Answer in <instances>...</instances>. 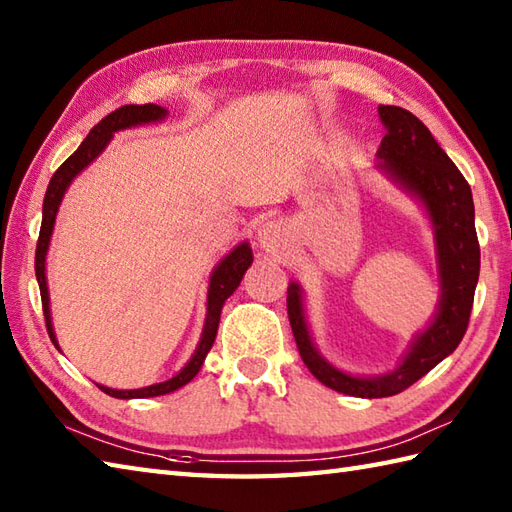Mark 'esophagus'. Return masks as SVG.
I'll list each match as a JSON object with an SVG mask.
<instances>
[{"label": "esophagus", "mask_w": 512, "mask_h": 512, "mask_svg": "<svg viewBox=\"0 0 512 512\" xmlns=\"http://www.w3.org/2000/svg\"><path fill=\"white\" fill-rule=\"evenodd\" d=\"M259 246H262L266 253H279L284 244L288 242V228L273 220V222H266L262 228H259Z\"/></svg>", "instance_id": "obj_1"}]
</instances>
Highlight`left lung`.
<instances>
[{
    "instance_id": "1",
    "label": "left lung",
    "mask_w": 512,
    "mask_h": 512,
    "mask_svg": "<svg viewBox=\"0 0 512 512\" xmlns=\"http://www.w3.org/2000/svg\"><path fill=\"white\" fill-rule=\"evenodd\" d=\"M387 134L376 151L378 169L398 182L427 209L436 235L440 301L429 328L413 339L407 356L394 372L383 376H352L330 365L317 352L303 314L301 288H288V319L303 363L325 387L356 398H387L400 394L431 372L460 345L469 328L477 277L480 244L475 233V206L469 182L444 154L420 118L396 105L378 107Z\"/></svg>"
}]
</instances>
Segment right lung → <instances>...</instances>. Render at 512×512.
<instances>
[{
  "mask_svg": "<svg viewBox=\"0 0 512 512\" xmlns=\"http://www.w3.org/2000/svg\"><path fill=\"white\" fill-rule=\"evenodd\" d=\"M165 116H167L165 107L154 105V103L118 107V110H114L112 114H107L99 125L92 127V132L79 145V149H76L74 154L65 160L63 165L54 171V176L50 178L46 198H43L41 231H39L37 253H35V273H37V281H39V290H41L43 317H46V328H48V334H50L54 345H57V336H54L52 319H50V297H48V284H46V255H48V244H50L54 220H57V211H59L63 195H65V191H68L70 182L79 176V173L88 167L90 162L99 156L107 145H110V140L114 138V132H121V129L145 125V123H156V121H162ZM250 264H253V250H250V246L246 242H242L239 246H235L220 264L215 266L211 281H209V297H206V321H204L202 339H200L198 347H195V354L191 356V361L184 365L176 376L165 380V383H156V385H149L143 389H110L103 385H99V389L105 391L107 396L129 400V398H151V396L171 394V391H176L182 385H187L189 380H193V376L200 372L206 354H209V350L213 347L224 301L237 290L239 281H242Z\"/></svg>",
  "mask_w": 512,
  "mask_h": 512,
  "instance_id": "1",
  "label": "right lung"
}]
</instances>
